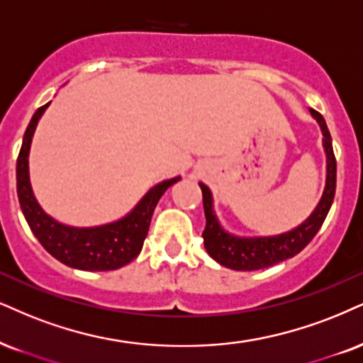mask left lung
I'll return each instance as SVG.
<instances>
[{"instance_id":"left-lung-1","label":"left lung","mask_w":363,"mask_h":363,"mask_svg":"<svg viewBox=\"0 0 363 363\" xmlns=\"http://www.w3.org/2000/svg\"><path fill=\"white\" fill-rule=\"evenodd\" d=\"M310 114L320 124L321 134H323L326 180L323 195H321L318 205L310 213V217L303 223H299L298 227L277 235L240 237L230 234V232L223 229L216 216L212 191L205 183H199L200 189H202L203 210L205 218H207L202 234L203 245L207 249L208 256L216 259L220 266H225L234 271L264 269V267L274 266L277 262L294 257L311 242L313 237L318 234L320 227L323 225L330 207L333 203L335 189H337V160H335L333 155L332 136H330L328 128H326L323 116L316 113L315 109H310Z\"/></svg>"}]
</instances>
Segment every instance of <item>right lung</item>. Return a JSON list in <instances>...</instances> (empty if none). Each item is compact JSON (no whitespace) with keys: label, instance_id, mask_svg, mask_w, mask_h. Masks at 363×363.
I'll list each match as a JSON object with an SVG mask.
<instances>
[{"label":"right lung","instance_id":"1","mask_svg":"<svg viewBox=\"0 0 363 363\" xmlns=\"http://www.w3.org/2000/svg\"><path fill=\"white\" fill-rule=\"evenodd\" d=\"M48 106L50 102L37 109L31 118L16 160V191L21 212L38 242L65 266L82 271L119 269L141 252L156 203L173 183L182 180V177L156 183L134 205L131 212L114 222L96 227H72L55 220L40 207L38 200L35 199L28 168L31 138Z\"/></svg>","mask_w":363,"mask_h":363}]
</instances>
